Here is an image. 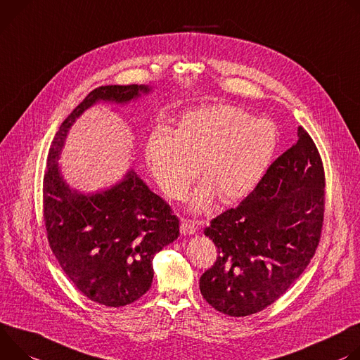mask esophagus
Returning a JSON list of instances; mask_svg holds the SVG:
<instances>
[{
  "mask_svg": "<svg viewBox=\"0 0 360 360\" xmlns=\"http://www.w3.org/2000/svg\"><path fill=\"white\" fill-rule=\"evenodd\" d=\"M180 230L183 234H193V233H195V223L190 219H183Z\"/></svg>",
  "mask_w": 360,
  "mask_h": 360,
  "instance_id": "34e87169",
  "label": "esophagus"
}]
</instances>
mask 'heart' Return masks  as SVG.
<instances>
[{"instance_id":"heart-1","label":"heart","mask_w":360,"mask_h":360,"mask_svg":"<svg viewBox=\"0 0 360 360\" xmlns=\"http://www.w3.org/2000/svg\"><path fill=\"white\" fill-rule=\"evenodd\" d=\"M277 146L269 120H256L233 105H210L180 117L172 131L150 133L144 154L158 186L180 198L200 165L206 183L193 195L194 207H206L217 193L221 202L248 195L264 176Z\"/></svg>"}]
</instances>
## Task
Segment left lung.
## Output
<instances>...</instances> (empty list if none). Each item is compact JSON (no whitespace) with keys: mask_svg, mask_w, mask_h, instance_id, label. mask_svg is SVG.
<instances>
[{"mask_svg":"<svg viewBox=\"0 0 360 360\" xmlns=\"http://www.w3.org/2000/svg\"><path fill=\"white\" fill-rule=\"evenodd\" d=\"M325 186L321 153L299 127L297 141L274 160L256 188L205 229L219 253L200 277L209 304L242 317L286 293L321 242Z\"/></svg>","mask_w":360,"mask_h":360,"instance_id":"8db88e82","label":"left lung"}]
</instances>
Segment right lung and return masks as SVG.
<instances>
[{"instance_id":"right-lung-1","label":"right lung","mask_w":360,"mask_h":360,"mask_svg":"<svg viewBox=\"0 0 360 360\" xmlns=\"http://www.w3.org/2000/svg\"><path fill=\"white\" fill-rule=\"evenodd\" d=\"M148 87L103 86L93 90L54 136L43 180V217L49 245L72 285L90 300L122 307L140 299L153 282V257L176 240L180 220L134 172L114 187L72 193L58 172L60 150L75 118L98 100L126 103Z\"/></svg>"}]
</instances>
